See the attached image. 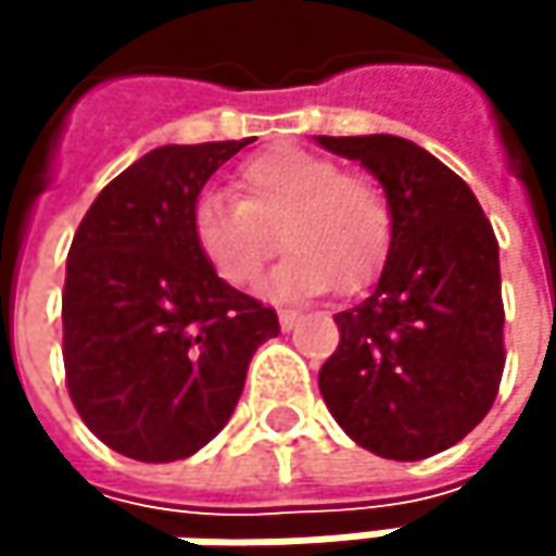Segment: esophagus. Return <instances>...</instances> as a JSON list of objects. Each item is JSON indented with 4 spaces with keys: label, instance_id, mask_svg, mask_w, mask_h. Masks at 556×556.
<instances>
[{
    "label": "esophagus",
    "instance_id": "34e87169",
    "mask_svg": "<svg viewBox=\"0 0 556 556\" xmlns=\"http://www.w3.org/2000/svg\"><path fill=\"white\" fill-rule=\"evenodd\" d=\"M295 321H299V312H292V308H279V328H282V331H292V328H295Z\"/></svg>",
    "mask_w": 556,
    "mask_h": 556
}]
</instances>
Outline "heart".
Segmentation results:
<instances>
[{"label": "heart", "instance_id": "1", "mask_svg": "<svg viewBox=\"0 0 556 556\" xmlns=\"http://www.w3.org/2000/svg\"><path fill=\"white\" fill-rule=\"evenodd\" d=\"M235 192H202L189 208V235L212 274L251 286L279 244L289 257L267 279L277 299L361 289L377 277L392 241L383 189L328 157L274 148L235 169Z\"/></svg>", "mask_w": 556, "mask_h": 556}]
</instances>
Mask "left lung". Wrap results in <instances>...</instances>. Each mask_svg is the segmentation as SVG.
I'll list each match as a JSON object with an SVG mask.
<instances>
[{
	"instance_id": "1",
	"label": "left lung",
	"mask_w": 556,
	"mask_h": 556,
	"mask_svg": "<svg viewBox=\"0 0 556 556\" xmlns=\"http://www.w3.org/2000/svg\"><path fill=\"white\" fill-rule=\"evenodd\" d=\"M370 169L392 212L374 292L338 312L341 341L318 370L334 421L387 460H425L467 438L500 392V244L470 186L395 135L315 138Z\"/></svg>"
}]
</instances>
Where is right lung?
<instances>
[{"label": "right lung", "instance_id": "1", "mask_svg": "<svg viewBox=\"0 0 556 556\" xmlns=\"http://www.w3.org/2000/svg\"><path fill=\"white\" fill-rule=\"evenodd\" d=\"M244 141L167 144L118 173L83 215L63 282V370L86 428L112 451L169 464L231 418L277 312L222 282L189 208Z\"/></svg>", "mask_w": 556, "mask_h": 556}]
</instances>
